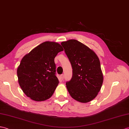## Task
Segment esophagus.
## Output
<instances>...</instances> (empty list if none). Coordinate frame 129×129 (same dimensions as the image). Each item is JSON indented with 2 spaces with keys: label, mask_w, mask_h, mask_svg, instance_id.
Segmentation results:
<instances>
[{
  "label": "esophagus",
  "mask_w": 129,
  "mask_h": 129,
  "mask_svg": "<svg viewBox=\"0 0 129 129\" xmlns=\"http://www.w3.org/2000/svg\"><path fill=\"white\" fill-rule=\"evenodd\" d=\"M60 77H61V79L62 80H63L64 79V74H61L60 75Z\"/></svg>",
  "instance_id": "esophagus-1"
}]
</instances>
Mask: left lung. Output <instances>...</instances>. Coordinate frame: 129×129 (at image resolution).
<instances>
[{
    "instance_id": "obj_1",
    "label": "left lung",
    "mask_w": 129,
    "mask_h": 129,
    "mask_svg": "<svg viewBox=\"0 0 129 129\" xmlns=\"http://www.w3.org/2000/svg\"><path fill=\"white\" fill-rule=\"evenodd\" d=\"M73 69L72 78L66 83L71 97L81 103L97 96L103 81L100 61L95 53L75 40L61 43Z\"/></svg>"
}]
</instances>
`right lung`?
<instances>
[{"mask_svg": "<svg viewBox=\"0 0 129 129\" xmlns=\"http://www.w3.org/2000/svg\"><path fill=\"white\" fill-rule=\"evenodd\" d=\"M63 50L58 43L45 42L23 56L17 75L20 87L28 97L43 101L53 95L59 82L54 58Z\"/></svg>", "mask_w": 129, "mask_h": 129, "instance_id": "right-lung-1", "label": "right lung"}]
</instances>
